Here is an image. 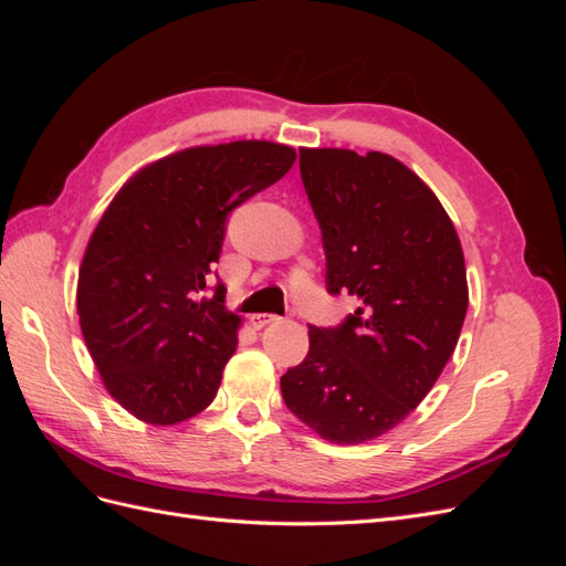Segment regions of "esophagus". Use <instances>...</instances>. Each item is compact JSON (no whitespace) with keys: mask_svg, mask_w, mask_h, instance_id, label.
<instances>
[{"mask_svg":"<svg viewBox=\"0 0 566 566\" xmlns=\"http://www.w3.org/2000/svg\"><path fill=\"white\" fill-rule=\"evenodd\" d=\"M252 325H254V328L256 331H260V328H264V325H271V323H276L279 321V316H273V314H254L252 318Z\"/></svg>","mask_w":566,"mask_h":566,"instance_id":"34e87169","label":"esophagus"}]
</instances>
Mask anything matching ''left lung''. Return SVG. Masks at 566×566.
Listing matches in <instances>:
<instances>
[{
  "mask_svg": "<svg viewBox=\"0 0 566 566\" xmlns=\"http://www.w3.org/2000/svg\"><path fill=\"white\" fill-rule=\"evenodd\" d=\"M300 175L325 287L358 306L337 328L312 325L281 391L321 439L354 447L413 413L449 364L468 314L465 256L432 188L387 153L300 148Z\"/></svg>",
  "mask_w": 566,
  "mask_h": 566,
  "instance_id": "1",
  "label": "left lung"
}]
</instances>
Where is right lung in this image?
Wrapping results in <instances>:
<instances>
[{"label": "right lung", "mask_w": 566, "mask_h": 566, "mask_svg": "<svg viewBox=\"0 0 566 566\" xmlns=\"http://www.w3.org/2000/svg\"><path fill=\"white\" fill-rule=\"evenodd\" d=\"M297 158L273 142L184 148L142 167L111 200L77 276L82 337L111 397L148 424H177L217 397L241 316L205 297L227 217Z\"/></svg>", "instance_id": "right-lung-1"}]
</instances>
